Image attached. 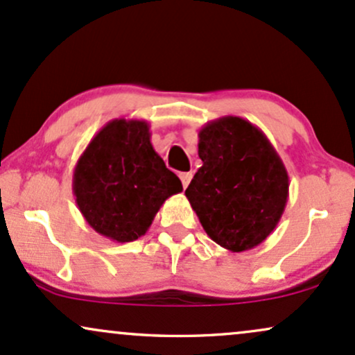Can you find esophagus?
<instances>
[{"mask_svg": "<svg viewBox=\"0 0 355 355\" xmlns=\"http://www.w3.org/2000/svg\"><path fill=\"white\" fill-rule=\"evenodd\" d=\"M179 178H181L182 186H184V189H186V187L189 186L191 179H193V173H181V174H179Z\"/></svg>", "mask_w": 355, "mask_h": 355, "instance_id": "34e87169", "label": "esophagus"}]
</instances>
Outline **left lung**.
I'll return each instance as SVG.
<instances>
[{
  "label": "left lung",
  "instance_id": "8db88e82",
  "mask_svg": "<svg viewBox=\"0 0 355 355\" xmlns=\"http://www.w3.org/2000/svg\"><path fill=\"white\" fill-rule=\"evenodd\" d=\"M202 166L186 198L204 231L220 248L243 252L268 239L289 198L284 162L259 128L224 116L199 131Z\"/></svg>",
  "mask_w": 355,
  "mask_h": 355
}]
</instances>
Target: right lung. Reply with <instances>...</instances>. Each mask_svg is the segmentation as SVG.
<instances>
[{
	"mask_svg": "<svg viewBox=\"0 0 355 355\" xmlns=\"http://www.w3.org/2000/svg\"><path fill=\"white\" fill-rule=\"evenodd\" d=\"M182 184L151 144L143 119H112L73 171V194L86 223L116 243L144 236L154 216Z\"/></svg>",
	"mask_w": 355,
	"mask_h": 355,
	"instance_id": "obj_1",
	"label": "right lung"
}]
</instances>
